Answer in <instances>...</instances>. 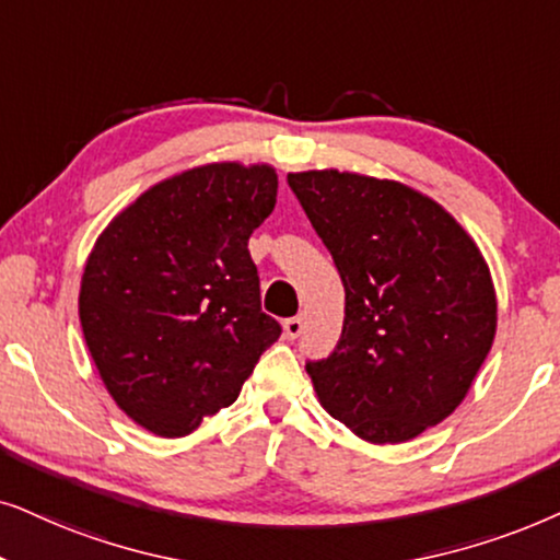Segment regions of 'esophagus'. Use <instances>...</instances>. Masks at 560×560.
I'll return each mask as SVG.
<instances>
[{"label":"esophagus","mask_w":560,"mask_h":560,"mask_svg":"<svg viewBox=\"0 0 560 560\" xmlns=\"http://www.w3.org/2000/svg\"><path fill=\"white\" fill-rule=\"evenodd\" d=\"M302 330H304V315H296V317L284 319V338L287 340L300 338Z\"/></svg>","instance_id":"obj_1"}]
</instances>
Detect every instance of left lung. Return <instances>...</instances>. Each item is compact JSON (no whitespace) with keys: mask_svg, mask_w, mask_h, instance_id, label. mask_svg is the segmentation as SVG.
Here are the masks:
<instances>
[{"mask_svg":"<svg viewBox=\"0 0 560 560\" xmlns=\"http://www.w3.org/2000/svg\"><path fill=\"white\" fill-rule=\"evenodd\" d=\"M287 182L346 287L338 348L307 363L319 405L366 443L412 441L456 412L494 342L487 258L443 205L394 178L312 168Z\"/></svg>","mask_w":560,"mask_h":560,"instance_id":"left-lung-1","label":"left lung"}]
</instances>
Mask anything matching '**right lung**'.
<instances>
[{
  "label": "right lung",
  "mask_w": 560,
  "mask_h": 560,
  "mask_svg": "<svg viewBox=\"0 0 560 560\" xmlns=\"http://www.w3.org/2000/svg\"><path fill=\"white\" fill-rule=\"evenodd\" d=\"M276 189L268 163L178 171L119 210L89 253L86 348L115 405L153 435L184 438L233 405L279 340L248 253Z\"/></svg>",
  "instance_id": "add662e5"
}]
</instances>
